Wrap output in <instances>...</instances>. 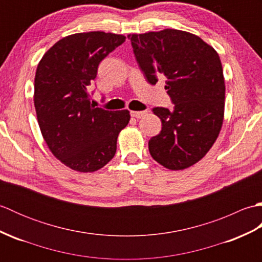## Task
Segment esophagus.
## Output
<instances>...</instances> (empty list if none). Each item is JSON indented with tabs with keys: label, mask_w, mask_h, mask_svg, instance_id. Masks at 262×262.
<instances>
[{
	"label": "esophagus",
	"mask_w": 262,
	"mask_h": 262,
	"mask_svg": "<svg viewBox=\"0 0 262 262\" xmlns=\"http://www.w3.org/2000/svg\"><path fill=\"white\" fill-rule=\"evenodd\" d=\"M146 114V111H130V116L134 118H142Z\"/></svg>",
	"instance_id": "34e87169"
}]
</instances>
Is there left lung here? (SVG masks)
<instances>
[{
  "label": "left lung",
  "instance_id": "8db88e82",
  "mask_svg": "<svg viewBox=\"0 0 262 262\" xmlns=\"http://www.w3.org/2000/svg\"><path fill=\"white\" fill-rule=\"evenodd\" d=\"M149 84L165 77L173 109L153 108L162 130L148 142L149 154L170 170L202 160L219 136L224 118L225 83L219 54L190 32L164 29L128 35Z\"/></svg>",
  "mask_w": 262,
  "mask_h": 262
}]
</instances>
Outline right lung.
<instances>
[{
    "label": "right lung",
    "instance_id": "right-lung-1",
    "mask_svg": "<svg viewBox=\"0 0 262 262\" xmlns=\"http://www.w3.org/2000/svg\"><path fill=\"white\" fill-rule=\"evenodd\" d=\"M125 39L103 31L74 33L49 48L37 66L33 102L39 127L51 152L72 170L94 172L107 164L129 122V111L96 108L88 92L100 62Z\"/></svg>",
    "mask_w": 262,
    "mask_h": 262
}]
</instances>
